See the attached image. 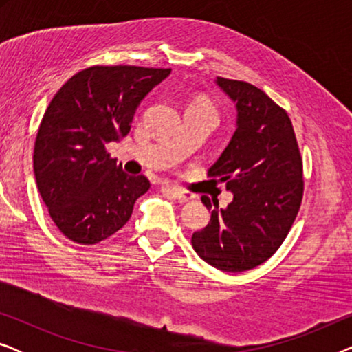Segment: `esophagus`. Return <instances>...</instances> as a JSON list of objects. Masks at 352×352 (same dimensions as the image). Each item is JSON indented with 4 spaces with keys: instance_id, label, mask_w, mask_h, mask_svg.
Masks as SVG:
<instances>
[{
    "instance_id": "esophagus-1",
    "label": "esophagus",
    "mask_w": 352,
    "mask_h": 352,
    "mask_svg": "<svg viewBox=\"0 0 352 352\" xmlns=\"http://www.w3.org/2000/svg\"><path fill=\"white\" fill-rule=\"evenodd\" d=\"M166 190L170 192V194L175 197L176 200H179V201H190V200H195L197 199L195 194H190V192L182 190V189H179V187L166 186Z\"/></svg>"
}]
</instances>
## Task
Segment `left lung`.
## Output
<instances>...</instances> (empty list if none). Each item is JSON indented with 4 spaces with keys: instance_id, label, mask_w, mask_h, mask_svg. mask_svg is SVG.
<instances>
[{
    "instance_id": "1",
    "label": "left lung",
    "mask_w": 352,
    "mask_h": 352,
    "mask_svg": "<svg viewBox=\"0 0 352 352\" xmlns=\"http://www.w3.org/2000/svg\"><path fill=\"white\" fill-rule=\"evenodd\" d=\"M237 109L234 136L208 170L234 194L228 208L201 197L211 219L192 235L197 254L219 271L243 272L277 252L300 210L302 160L285 110L247 81L216 78Z\"/></svg>"
}]
</instances>
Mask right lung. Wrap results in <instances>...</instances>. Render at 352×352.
<instances>
[{
    "label": "right lung",
    "mask_w": 352,
    "mask_h": 352,
    "mask_svg": "<svg viewBox=\"0 0 352 352\" xmlns=\"http://www.w3.org/2000/svg\"><path fill=\"white\" fill-rule=\"evenodd\" d=\"M171 69L96 65L75 74L47 105L33 171L57 229L81 245L109 239L146 194V176H129L105 151L124 138L141 100Z\"/></svg>",
    "instance_id": "obj_1"
}]
</instances>
